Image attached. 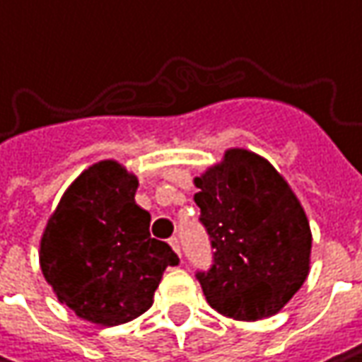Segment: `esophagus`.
<instances>
[{"mask_svg": "<svg viewBox=\"0 0 362 362\" xmlns=\"http://www.w3.org/2000/svg\"><path fill=\"white\" fill-rule=\"evenodd\" d=\"M168 244H170V248L175 250V252H177V254L181 256V246H179V238H170V240H168Z\"/></svg>", "mask_w": 362, "mask_h": 362, "instance_id": "34e87169", "label": "esophagus"}]
</instances>
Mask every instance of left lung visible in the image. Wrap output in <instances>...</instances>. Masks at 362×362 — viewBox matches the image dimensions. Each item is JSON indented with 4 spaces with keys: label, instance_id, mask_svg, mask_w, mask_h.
<instances>
[{
    "label": "left lung",
    "instance_id": "8db88e82",
    "mask_svg": "<svg viewBox=\"0 0 362 362\" xmlns=\"http://www.w3.org/2000/svg\"><path fill=\"white\" fill-rule=\"evenodd\" d=\"M212 252L198 271L208 304L225 317L258 321L279 313L300 290L310 264V227L286 179L248 150H229L196 177Z\"/></svg>",
    "mask_w": 362,
    "mask_h": 362
}]
</instances>
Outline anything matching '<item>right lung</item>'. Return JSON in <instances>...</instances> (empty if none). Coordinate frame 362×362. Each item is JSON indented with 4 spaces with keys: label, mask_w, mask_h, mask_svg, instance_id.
I'll return each mask as SVG.
<instances>
[{
    "label": "right lung",
    "mask_w": 362,
    "mask_h": 362,
    "mask_svg": "<svg viewBox=\"0 0 362 362\" xmlns=\"http://www.w3.org/2000/svg\"><path fill=\"white\" fill-rule=\"evenodd\" d=\"M137 177L114 160L83 170L41 238V271L62 304L95 325L144 315L166 267L179 256L150 235V212L135 204Z\"/></svg>",
    "instance_id": "right-lung-1"
}]
</instances>
